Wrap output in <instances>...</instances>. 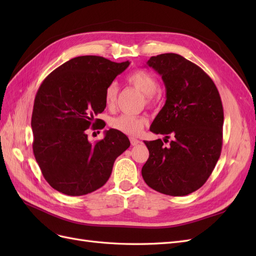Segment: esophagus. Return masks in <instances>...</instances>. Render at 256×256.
Returning <instances> with one entry per match:
<instances>
[{
    "instance_id": "34e87169",
    "label": "esophagus",
    "mask_w": 256,
    "mask_h": 256,
    "mask_svg": "<svg viewBox=\"0 0 256 256\" xmlns=\"http://www.w3.org/2000/svg\"><path fill=\"white\" fill-rule=\"evenodd\" d=\"M130 143H131V145H132V146H136V145H138V143H140V140H138V138L131 136L130 138Z\"/></svg>"
}]
</instances>
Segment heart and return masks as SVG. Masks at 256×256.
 I'll list each match as a JSON object with an SVG mask.
<instances>
[{"mask_svg":"<svg viewBox=\"0 0 256 256\" xmlns=\"http://www.w3.org/2000/svg\"><path fill=\"white\" fill-rule=\"evenodd\" d=\"M128 82L138 88L147 97L150 102L154 98V94L158 88V82L154 76L145 70H136L128 76ZM118 94V85L116 82H112L108 85L104 92V102L108 106H112L116 102ZM147 120L141 115H134L122 113L111 120L110 125L113 129L120 131L122 134L129 136H136L145 126Z\"/></svg>","mask_w":256,"mask_h":256,"instance_id":"heart-1","label":"heart"}]
</instances>
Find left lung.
I'll use <instances>...</instances> for the list:
<instances>
[{"instance_id": "1", "label": "left lung", "mask_w": 256, "mask_h": 256, "mask_svg": "<svg viewBox=\"0 0 256 256\" xmlns=\"http://www.w3.org/2000/svg\"><path fill=\"white\" fill-rule=\"evenodd\" d=\"M147 65L166 85V100L150 131L170 134L144 141L150 157L142 168L145 182L166 196H182L196 191L212 173L222 148L223 106L214 81L202 68L180 54L152 56Z\"/></svg>"}]
</instances>
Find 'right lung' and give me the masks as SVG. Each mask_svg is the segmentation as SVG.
<instances>
[{"label":"right lung","instance_id":"obj_1","mask_svg":"<svg viewBox=\"0 0 256 256\" xmlns=\"http://www.w3.org/2000/svg\"><path fill=\"white\" fill-rule=\"evenodd\" d=\"M129 62L114 63L96 56L69 60L53 70L37 90L32 114L33 152L53 189L79 196L108 182L115 159L130 146L129 138L110 129L92 144L86 129H102L95 118L106 106L104 92Z\"/></svg>","mask_w":256,"mask_h":256}]
</instances>
